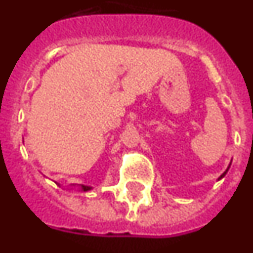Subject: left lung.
<instances>
[{
  "label": "left lung",
  "instance_id": "left-lung-1",
  "mask_svg": "<svg viewBox=\"0 0 253 253\" xmlns=\"http://www.w3.org/2000/svg\"><path fill=\"white\" fill-rule=\"evenodd\" d=\"M228 169H229V167H228V169H225V171H224V172H223V173H222V175H220V177H219V178H218V180H220V178H223V177H224V176H225V173H227V172H228Z\"/></svg>",
  "mask_w": 253,
  "mask_h": 253
}]
</instances>
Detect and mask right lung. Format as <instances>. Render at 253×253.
<instances>
[{
    "instance_id": "right-lung-1",
    "label": "right lung",
    "mask_w": 253,
    "mask_h": 253,
    "mask_svg": "<svg viewBox=\"0 0 253 253\" xmlns=\"http://www.w3.org/2000/svg\"><path fill=\"white\" fill-rule=\"evenodd\" d=\"M81 190H82V191H88V190H91V187L90 186H84V185H82Z\"/></svg>"
}]
</instances>
